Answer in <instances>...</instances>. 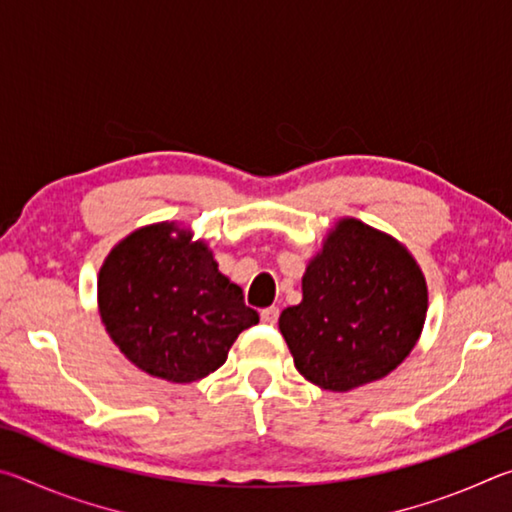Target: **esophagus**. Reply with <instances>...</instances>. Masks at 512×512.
I'll return each instance as SVG.
<instances>
[{
	"label": "esophagus",
	"mask_w": 512,
	"mask_h": 512,
	"mask_svg": "<svg viewBox=\"0 0 512 512\" xmlns=\"http://www.w3.org/2000/svg\"><path fill=\"white\" fill-rule=\"evenodd\" d=\"M277 316H280V309H277V307H266V309H262V314H259V318H262L264 325H275Z\"/></svg>",
	"instance_id": "esophagus-1"
}]
</instances>
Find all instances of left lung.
I'll return each mask as SVG.
<instances>
[{"label":"left lung","mask_w":512,"mask_h":512,"mask_svg":"<svg viewBox=\"0 0 512 512\" xmlns=\"http://www.w3.org/2000/svg\"><path fill=\"white\" fill-rule=\"evenodd\" d=\"M427 307V280L409 248L343 216L307 262L300 305L284 309L277 325L302 377L348 393L409 357Z\"/></svg>","instance_id":"1"}]
</instances>
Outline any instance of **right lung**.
I'll use <instances>...</instances> for the list:
<instances>
[{
    "label": "right lung",
    "mask_w": 512,
    "mask_h": 512,
    "mask_svg": "<svg viewBox=\"0 0 512 512\" xmlns=\"http://www.w3.org/2000/svg\"><path fill=\"white\" fill-rule=\"evenodd\" d=\"M97 302L119 352L171 384L219 370L237 336L259 323L207 241L176 221L144 225L112 246L99 268Z\"/></svg>",
    "instance_id": "right-lung-1"
}]
</instances>
